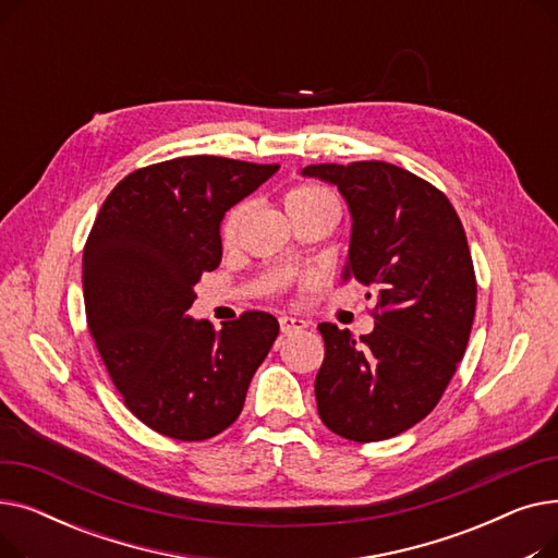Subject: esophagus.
Listing matches in <instances>:
<instances>
[{"label":"esophagus","instance_id":"1","mask_svg":"<svg viewBox=\"0 0 558 558\" xmlns=\"http://www.w3.org/2000/svg\"><path fill=\"white\" fill-rule=\"evenodd\" d=\"M307 328V324L303 318H296V316H280V330L282 335H291V332H299Z\"/></svg>","mask_w":558,"mask_h":558}]
</instances>
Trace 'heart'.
I'll return each instance as SVG.
<instances>
[{
    "label": "heart",
    "mask_w": 558,
    "mask_h": 558,
    "mask_svg": "<svg viewBox=\"0 0 558 558\" xmlns=\"http://www.w3.org/2000/svg\"><path fill=\"white\" fill-rule=\"evenodd\" d=\"M287 208H330V210H337L339 213V203L335 198V194L324 187V185H316V183H303V185H296L291 187L287 192ZM244 205H238V208H232L223 223H221V240L223 244H230L234 240V234H238V228H240V221L244 217Z\"/></svg>",
    "instance_id": "1"
}]
</instances>
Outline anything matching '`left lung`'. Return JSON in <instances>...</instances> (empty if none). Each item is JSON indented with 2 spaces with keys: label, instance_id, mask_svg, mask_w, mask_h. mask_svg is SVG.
I'll use <instances>...</instances> for the list:
<instances>
[{
  "label": "left lung",
  "instance_id": "8db88e82",
  "mask_svg": "<svg viewBox=\"0 0 558 558\" xmlns=\"http://www.w3.org/2000/svg\"><path fill=\"white\" fill-rule=\"evenodd\" d=\"M301 173L335 185L348 203L341 280L373 287L377 310L373 332L360 339L318 326V416L350 441H385L432 412L465 353L477 303L465 232L446 194L396 165H310Z\"/></svg>",
  "mask_w": 558,
  "mask_h": 558
}]
</instances>
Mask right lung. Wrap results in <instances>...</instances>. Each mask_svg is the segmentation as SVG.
Here are the masks:
<instances>
[{
	"label": "right lung",
	"mask_w": 558,
	"mask_h": 558,
	"mask_svg": "<svg viewBox=\"0 0 558 558\" xmlns=\"http://www.w3.org/2000/svg\"><path fill=\"white\" fill-rule=\"evenodd\" d=\"M278 169L173 158L129 173L101 205L83 251L87 328L133 416L158 434L205 441L230 427L280 332L267 312L219 332L187 314L221 262L226 213Z\"/></svg>",
	"instance_id": "1"
}]
</instances>
